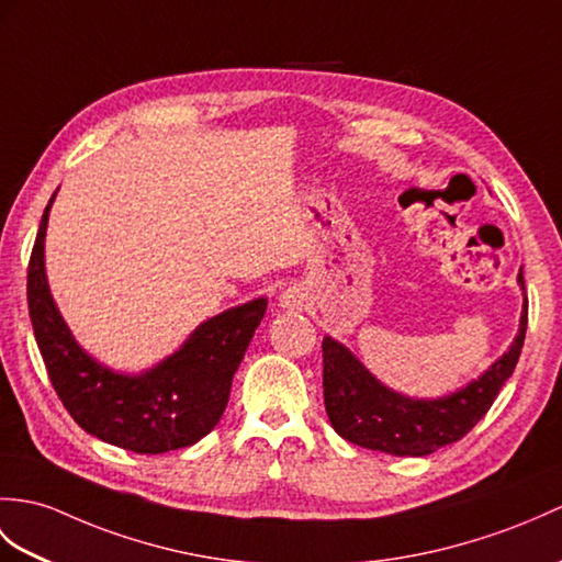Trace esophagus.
<instances>
[{
    "label": "esophagus",
    "instance_id": "esophagus-1",
    "mask_svg": "<svg viewBox=\"0 0 562 562\" xmlns=\"http://www.w3.org/2000/svg\"><path fill=\"white\" fill-rule=\"evenodd\" d=\"M304 304H306L304 292L296 290V286H290V290H284L280 294V306L286 311H299V308H304Z\"/></svg>",
    "mask_w": 562,
    "mask_h": 562
}]
</instances>
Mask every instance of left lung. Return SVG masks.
Here are the masks:
<instances>
[{
  "instance_id": "obj_1",
  "label": "left lung",
  "mask_w": 562,
  "mask_h": 562,
  "mask_svg": "<svg viewBox=\"0 0 562 562\" xmlns=\"http://www.w3.org/2000/svg\"><path fill=\"white\" fill-rule=\"evenodd\" d=\"M517 284L525 292L521 270ZM525 335L527 294L510 349L474 381L436 400H416L395 393L393 387L378 381L342 342L328 335L323 337L325 412L337 434L355 446L397 454V458H424L450 442H458L484 419L517 367Z\"/></svg>"
}]
</instances>
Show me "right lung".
<instances>
[{
    "label": "right lung",
    "mask_w": 562,
    "mask_h": 562,
    "mask_svg": "<svg viewBox=\"0 0 562 562\" xmlns=\"http://www.w3.org/2000/svg\"><path fill=\"white\" fill-rule=\"evenodd\" d=\"M29 263V311L47 375L64 407L86 434L110 446L160 454L189 448L217 426L268 299L234 306L203 321L175 355L140 373L104 367L76 342L52 299L45 272V234L49 207Z\"/></svg>",
    "instance_id": "right-lung-1"
}]
</instances>
